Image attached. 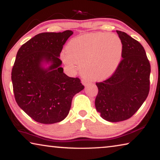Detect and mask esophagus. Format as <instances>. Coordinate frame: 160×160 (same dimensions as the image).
I'll return each instance as SVG.
<instances>
[{"label":"esophagus","instance_id":"esophagus-1","mask_svg":"<svg viewBox=\"0 0 160 160\" xmlns=\"http://www.w3.org/2000/svg\"><path fill=\"white\" fill-rule=\"evenodd\" d=\"M82 83L83 85L85 86V85H88L89 82H88V81L85 80H82Z\"/></svg>","mask_w":160,"mask_h":160}]
</instances>
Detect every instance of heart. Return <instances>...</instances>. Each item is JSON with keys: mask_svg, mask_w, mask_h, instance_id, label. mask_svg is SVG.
I'll return each instance as SVG.
<instances>
[{"mask_svg": "<svg viewBox=\"0 0 160 160\" xmlns=\"http://www.w3.org/2000/svg\"><path fill=\"white\" fill-rule=\"evenodd\" d=\"M123 50L117 35L97 32L72 39L61 53V59L71 69L80 64L81 72L89 79L102 80L114 73Z\"/></svg>", "mask_w": 160, "mask_h": 160, "instance_id": "heart-1", "label": "heart"}]
</instances>
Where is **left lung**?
I'll return each mask as SVG.
<instances>
[{
    "label": "left lung",
    "mask_w": 160,
    "mask_h": 160,
    "mask_svg": "<svg viewBox=\"0 0 160 160\" xmlns=\"http://www.w3.org/2000/svg\"><path fill=\"white\" fill-rule=\"evenodd\" d=\"M123 43L122 60L109 79L97 82L95 107L109 122L128 119L142 106L150 90V64L142 46L126 32L116 30Z\"/></svg>",
    "instance_id": "obj_1"
}]
</instances>
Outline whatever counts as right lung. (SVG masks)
<instances>
[{
    "mask_svg": "<svg viewBox=\"0 0 160 160\" xmlns=\"http://www.w3.org/2000/svg\"><path fill=\"white\" fill-rule=\"evenodd\" d=\"M73 32H44L20 48L12 70L16 102L37 122L51 124L66 118L72 97L84 89L61 66L60 53Z\"/></svg>",
    "mask_w": 160,
    "mask_h": 160,
    "instance_id": "right-lung-1",
    "label": "right lung"
}]
</instances>
